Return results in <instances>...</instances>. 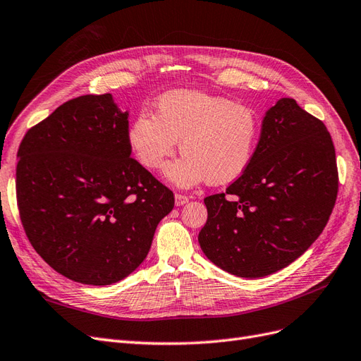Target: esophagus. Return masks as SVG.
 <instances>
[{
  "label": "esophagus",
  "mask_w": 361,
  "mask_h": 361,
  "mask_svg": "<svg viewBox=\"0 0 361 361\" xmlns=\"http://www.w3.org/2000/svg\"><path fill=\"white\" fill-rule=\"evenodd\" d=\"M189 200H190L189 196L176 193V205H177V207H181V205H184V204H188V202H189Z\"/></svg>",
  "instance_id": "obj_1"
}]
</instances>
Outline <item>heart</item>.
Segmentation results:
<instances>
[{"label": "heart", "instance_id": "heart-1", "mask_svg": "<svg viewBox=\"0 0 361 361\" xmlns=\"http://www.w3.org/2000/svg\"><path fill=\"white\" fill-rule=\"evenodd\" d=\"M261 136L257 112L246 104L201 91H169L157 102V117L142 112L129 130V144L141 164L160 171L176 153L181 159L166 169L178 188H193L207 180L226 184L250 166Z\"/></svg>", "mask_w": 361, "mask_h": 361}]
</instances>
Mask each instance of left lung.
<instances>
[{
  "instance_id": "1",
  "label": "left lung",
  "mask_w": 361,
  "mask_h": 361,
  "mask_svg": "<svg viewBox=\"0 0 361 361\" xmlns=\"http://www.w3.org/2000/svg\"><path fill=\"white\" fill-rule=\"evenodd\" d=\"M339 188L331 136L283 97L265 112L250 166L226 193L207 196L197 241L231 274L257 279L300 258L329 222Z\"/></svg>"
}]
</instances>
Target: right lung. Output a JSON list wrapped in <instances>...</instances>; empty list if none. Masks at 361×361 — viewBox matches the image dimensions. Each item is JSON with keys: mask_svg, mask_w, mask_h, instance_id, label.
<instances>
[{"mask_svg": "<svg viewBox=\"0 0 361 361\" xmlns=\"http://www.w3.org/2000/svg\"><path fill=\"white\" fill-rule=\"evenodd\" d=\"M129 112L112 94L63 103L18 151L16 196L32 247L71 281H123L147 258L173 193L130 157Z\"/></svg>", "mask_w": 361, "mask_h": 361, "instance_id": "add662e5", "label": "right lung"}]
</instances>
